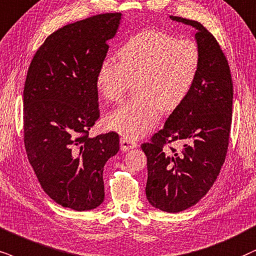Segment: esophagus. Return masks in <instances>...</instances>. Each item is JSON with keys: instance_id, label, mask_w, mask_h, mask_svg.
Here are the masks:
<instances>
[{"instance_id": "obj_1", "label": "esophagus", "mask_w": 256, "mask_h": 256, "mask_svg": "<svg viewBox=\"0 0 256 256\" xmlns=\"http://www.w3.org/2000/svg\"><path fill=\"white\" fill-rule=\"evenodd\" d=\"M138 146L137 142L132 140V139L128 138V137H122L120 138V148L122 151H128L131 148H134Z\"/></svg>"}]
</instances>
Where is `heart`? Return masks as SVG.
Returning <instances> with one entry per match:
<instances>
[{
  "instance_id": "b5f03b06",
  "label": "heart",
  "mask_w": 256,
  "mask_h": 256,
  "mask_svg": "<svg viewBox=\"0 0 256 256\" xmlns=\"http://www.w3.org/2000/svg\"><path fill=\"white\" fill-rule=\"evenodd\" d=\"M118 64L104 60L96 76L102 98L117 102L134 82V98L108 113L111 130L136 139L152 130L163 113L182 105L198 74L200 52L196 42L177 40L158 30H144L117 50Z\"/></svg>"
}]
</instances>
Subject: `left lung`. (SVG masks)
I'll return each mask as SVG.
<instances>
[{"instance_id":"left-lung-1","label":"left lung","mask_w":256,"mask_h":256,"mask_svg":"<svg viewBox=\"0 0 256 256\" xmlns=\"http://www.w3.org/2000/svg\"><path fill=\"white\" fill-rule=\"evenodd\" d=\"M170 18L196 29L200 70L182 105L142 148L148 157V200L163 212H180L209 192L224 163L232 125V80L214 35L197 21ZM171 142L182 146L180 150L166 148Z\"/></svg>"}]
</instances>
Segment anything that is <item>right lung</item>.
<instances>
[{"mask_svg":"<svg viewBox=\"0 0 256 256\" xmlns=\"http://www.w3.org/2000/svg\"><path fill=\"white\" fill-rule=\"evenodd\" d=\"M106 12L64 26L32 60L24 90L26 152L44 192L76 212L104 202L102 171L119 150L116 132L90 138L98 120L96 76L120 24Z\"/></svg>","mask_w":256,"mask_h":256,"instance_id":"add662e5","label":"right lung"}]
</instances>
